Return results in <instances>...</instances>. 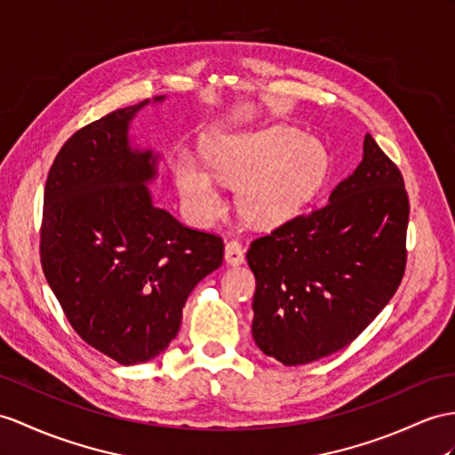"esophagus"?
Instances as JSON below:
<instances>
[{"label": "esophagus", "instance_id": "obj_1", "mask_svg": "<svg viewBox=\"0 0 455 455\" xmlns=\"http://www.w3.org/2000/svg\"><path fill=\"white\" fill-rule=\"evenodd\" d=\"M224 257H226V262L229 266H239V264L245 262V251H243L239 241H228Z\"/></svg>", "mask_w": 455, "mask_h": 455}]
</instances>
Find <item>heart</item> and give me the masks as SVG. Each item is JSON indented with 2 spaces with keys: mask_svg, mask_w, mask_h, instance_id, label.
Masks as SVG:
<instances>
[{
  "mask_svg": "<svg viewBox=\"0 0 455 455\" xmlns=\"http://www.w3.org/2000/svg\"><path fill=\"white\" fill-rule=\"evenodd\" d=\"M204 156L214 176L187 154L175 164L181 201L198 221L224 208L216 177L237 187L239 214L249 224L275 228L303 212L328 172L324 144L290 125L218 137Z\"/></svg>",
  "mask_w": 455,
  "mask_h": 455,
  "instance_id": "b5f03b06",
  "label": "heart"
}]
</instances>
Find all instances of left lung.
Segmentation results:
<instances>
[{
	"label": "left lung",
	"instance_id": "left-lung-1",
	"mask_svg": "<svg viewBox=\"0 0 455 455\" xmlns=\"http://www.w3.org/2000/svg\"><path fill=\"white\" fill-rule=\"evenodd\" d=\"M407 221L402 172L367 132L363 162L328 204L251 243L260 351L291 367L349 346L402 283Z\"/></svg>",
	"mask_w": 455,
	"mask_h": 455
}]
</instances>
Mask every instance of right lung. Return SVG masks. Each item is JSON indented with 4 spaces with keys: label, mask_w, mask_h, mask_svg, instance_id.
<instances>
[{
    "label": "right lung",
    "mask_w": 455,
    "mask_h": 455,
    "mask_svg": "<svg viewBox=\"0 0 455 455\" xmlns=\"http://www.w3.org/2000/svg\"><path fill=\"white\" fill-rule=\"evenodd\" d=\"M148 104L76 131L44 191V275L76 334L119 364L158 357L180 331L187 297L224 260L221 237L152 204L158 154L129 142L132 117Z\"/></svg>",
    "instance_id": "right-lung-1"
}]
</instances>
